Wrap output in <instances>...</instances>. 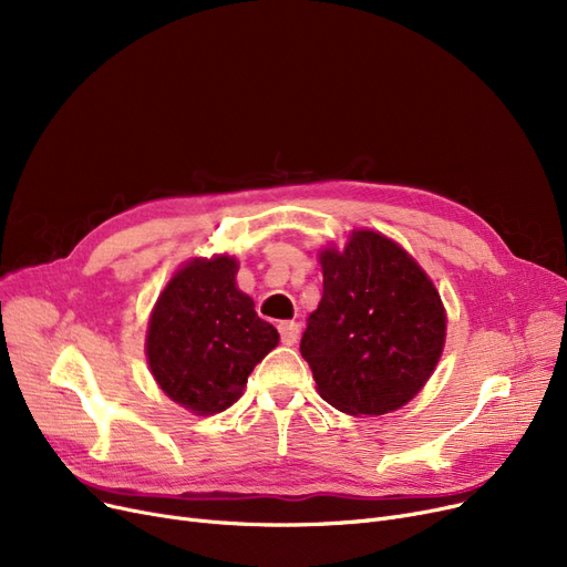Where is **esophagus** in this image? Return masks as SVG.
Returning a JSON list of instances; mask_svg holds the SVG:
<instances>
[{
    "label": "esophagus",
    "instance_id": "34e87169",
    "mask_svg": "<svg viewBox=\"0 0 567 567\" xmlns=\"http://www.w3.org/2000/svg\"><path fill=\"white\" fill-rule=\"evenodd\" d=\"M278 331H280V340H282V344L291 347L296 340H299L301 326L296 323V321H280V323H278Z\"/></svg>",
    "mask_w": 567,
    "mask_h": 567
}]
</instances>
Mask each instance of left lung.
Instances as JSON below:
<instances>
[{"instance_id":"1","label":"left lung","mask_w":567,"mask_h":567,"mask_svg":"<svg viewBox=\"0 0 567 567\" xmlns=\"http://www.w3.org/2000/svg\"><path fill=\"white\" fill-rule=\"evenodd\" d=\"M319 261L323 293L301 338L319 395L351 415L400 409L443 351L445 312L432 280L377 231H355Z\"/></svg>"}]
</instances>
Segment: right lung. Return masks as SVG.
Masks as SVG:
<instances>
[{"label": "right lung", "mask_w": 567, "mask_h": 567, "mask_svg": "<svg viewBox=\"0 0 567 567\" xmlns=\"http://www.w3.org/2000/svg\"><path fill=\"white\" fill-rule=\"evenodd\" d=\"M236 261L195 259L178 271L152 312L148 365L161 389L195 413H218L244 393L248 374L280 336L236 287Z\"/></svg>", "instance_id": "right-lung-1"}]
</instances>
